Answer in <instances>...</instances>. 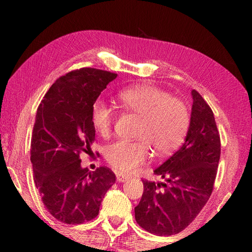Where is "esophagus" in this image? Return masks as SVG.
Segmentation results:
<instances>
[{"mask_svg": "<svg viewBox=\"0 0 252 252\" xmlns=\"http://www.w3.org/2000/svg\"><path fill=\"white\" fill-rule=\"evenodd\" d=\"M127 179H129V177L123 176V174H121V173H117V181H119V182H126Z\"/></svg>", "mask_w": 252, "mask_h": 252, "instance_id": "obj_1", "label": "esophagus"}]
</instances>
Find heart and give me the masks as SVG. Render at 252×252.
<instances>
[{
    "mask_svg": "<svg viewBox=\"0 0 252 252\" xmlns=\"http://www.w3.org/2000/svg\"><path fill=\"white\" fill-rule=\"evenodd\" d=\"M118 101L126 112L140 117L136 141L119 140L105 149V159L122 173L134 172L149 158V146L157 156L171 155L181 146L190 126L187 104L177 96L152 84H138L118 93ZM114 111L105 102L92 104L91 122L101 136L112 130Z\"/></svg>",
    "mask_w": 252,
    "mask_h": 252,
    "instance_id": "b5f03b06",
    "label": "heart"
}]
</instances>
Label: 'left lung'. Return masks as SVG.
<instances>
[{"mask_svg":"<svg viewBox=\"0 0 252 252\" xmlns=\"http://www.w3.org/2000/svg\"><path fill=\"white\" fill-rule=\"evenodd\" d=\"M190 126L181 148L155 171L165 182H143L134 208L135 220L146 231L171 236L186 229L210 198L218 170L221 143L210 106L195 90Z\"/></svg>","mask_w":252,"mask_h":252,"instance_id":"obj_1","label":"left lung"}]
</instances>
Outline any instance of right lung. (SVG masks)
<instances>
[{
	"instance_id": "1",
	"label": "right lung",
	"mask_w": 252,
	"mask_h": 252,
	"mask_svg": "<svg viewBox=\"0 0 252 252\" xmlns=\"http://www.w3.org/2000/svg\"><path fill=\"white\" fill-rule=\"evenodd\" d=\"M117 75L92 67L71 71L51 85L37 108L31 140L34 182L45 208L63 223L94 219L116 182L109 168L83 169L80 155L92 153V104Z\"/></svg>"
}]
</instances>
